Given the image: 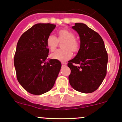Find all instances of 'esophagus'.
<instances>
[{"instance_id": "obj_1", "label": "esophagus", "mask_w": 122, "mask_h": 122, "mask_svg": "<svg viewBox=\"0 0 122 122\" xmlns=\"http://www.w3.org/2000/svg\"><path fill=\"white\" fill-rule=\"evenodd\" d=\"M61 64H62V67H65V66H67V63H66V62H62Z\"/></svg>"}]
</instances>
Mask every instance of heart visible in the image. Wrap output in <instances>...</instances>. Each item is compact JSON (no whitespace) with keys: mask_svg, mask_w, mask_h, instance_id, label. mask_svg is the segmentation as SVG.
I'll return each instance as SVG.
<instances>
[{"mask_svg":"<svg viewBox=\"0 0 122 122\" xmlns=\"http://www.w3.org/2000/svg\"><path fill=\"white\" fill-rule=\"evenodd\" d=\"M58 40L64 41L62 43V49H59L51 55L52 59L58 61H66L72 56V50L74 52L79 49V44L75 39V35L71 30L67 29H62L58 31ZM46 44L47 47L51 51H54L58 44V39L55 35L50 34L46 38Z\"/></svg>","mask_w":122,"mask_h":122,"instance_id":"heart-1","label":"heart"}]
</instances>
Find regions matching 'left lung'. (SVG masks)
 Segmentation results:
<instances>
[{
    "mask_svg": "<svg viewBox=\"0 0 122 122\" xmlns=\"http://www.w3.org/2000/svg\"><path fill=\"white\" fill-rule=\"evenodd\" d=\"M72 28L79 35L80 46L76 56L68 61L69 82L78 92L93 93L106 75L108 56L104 42L98 33L84 23H76Z\"/></svg>",
    "mask_w": 122,
    "mask_h": 122,
    "instance_id": "obj_1",
    "label": "left lung"
}]
</instances>
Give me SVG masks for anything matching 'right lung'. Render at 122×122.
Segmentation results:
<instances>
[{
	"mask_svg": "<svg viewBox=\"0 0 122 122\" xmlns=\"http://www.w3.org/2000/svg\"><path fill=\"white\" fill-rule=\"evenodd\" d=\"M56 25L37 23L24 32L19 38L14 56L17 79L25 90L41 95L53 87L61 68L58 60L50 59L46 46L48 36Z\"/></svg>",
	"mask_w": 122,
	"mask_h": 122,
	"instance_id": "1",
	"label": "right lung"
}]
</instances>
